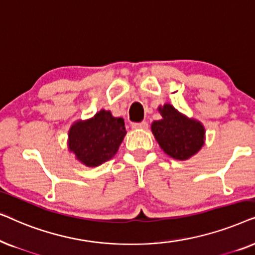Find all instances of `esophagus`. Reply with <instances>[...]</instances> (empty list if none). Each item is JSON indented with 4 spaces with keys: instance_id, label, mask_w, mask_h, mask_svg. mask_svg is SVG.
<instances>
[{
    "instance_id": "34e87169",
    "label": "esophagus",
    "mask_w": 255,
    "mask_h": 255,
    "mask_svg": "<svg viewBox=\"0 0 255 255\" xmlns=\"http://www.w3.org/2000/svg\"><path fill=\"white\" fill-rule=\"evenodd\" d=\"M148 124L147 122H140V123H132V128H147Z\"/></svg>"
}]
</instances>
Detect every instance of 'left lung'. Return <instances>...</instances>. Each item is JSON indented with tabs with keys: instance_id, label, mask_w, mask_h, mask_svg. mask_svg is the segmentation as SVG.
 <instances>
[{
	"instance_id": "8db88e82",
	"label": "left lung",
	"mask_w": 255,
	"mask_h": 255,
	"mask_svg": "<svg viewBox=\"0 0 255 255\" xmlns=\"http://www.w3.org/2000/svg\"><path fill=\"white\" fill-rule=\"evenodd\" d=\"M162 120L153 122L152 132L165 153L177 160L196 154L204 144V128L200 122L188 120L170 104L159 108Z\"/></svg>"
}]
</instances>
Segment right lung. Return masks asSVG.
Segmentation results:
<instances>
[{
  "mask_svg": "<svg viewBox=\"0 0 255 255\" xmlns=\"http://www.w3.org/2000/svg\"><path fill=\"white\" fill-rule=\"evenodd\" d=\"M127 131L122 117L101 110L92 120L78 122L69 130V149L83 165L96 167L116 154Z\"/></svg>",
  "mask_w": 255,
  "mask_h": 255,
  "instance_id": "obj_1",
  "label": "right lung"
}]
</instances>
